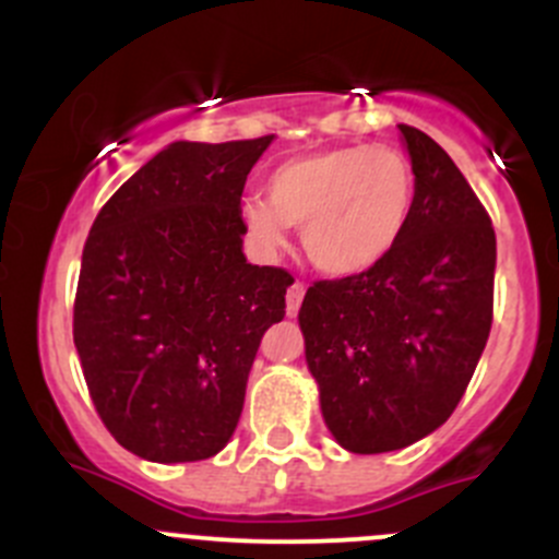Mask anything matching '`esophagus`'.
Here are the masks:
<instances>
[{
    "label": "esophagus",
    "mask_w": 559,
    "mask_h": 559,
    "mask_svg": "<svg viewBox=\"0 0 559 559\" xmlns=\"http://www.w3.org/2000/svg\"><path fill=\"white\" fill-rule=\"evenodd\" d=\"M302 297H306V284L295 281V284L289 286V292H286V313L297 316V311H300L302 306Z\"/></svg>",
    "instance_id": "34e87169"
}]
</instances>
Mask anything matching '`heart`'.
<instances>
[{"instance_id":"1","label":"heart","mask_w":559,"mask_h":559,"mask_svg":"<svg viewBox=\"0 0 559 559\" xmlns=\"http://www.w3.org/2000/svg\"><path fill=\"white\" fill-rule=\"evenodd\" d=\"M416 173L394 145H341L295 156L264 180L243 218L264 248L302 227L311 262L330 275H357L389 257L414 213Z\"/></svg>"}]
</instances>
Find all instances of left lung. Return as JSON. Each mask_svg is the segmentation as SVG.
I'll return each instance as SVG.
<instances>
[{
  "instance_id": "8db88e82",
  "label": "left lung",
  "mask_w": 559,
  "mask_h": 559,
  "mask_svg": "<svg viewBox=\"0 0 559 559\" xmlns=\"http://www.w3.org/2000/svg\"><path fill=\"white\" fill-rule=\"evenodd\" d=\"M416 173L403 238L365 273L316 281L300 308L321 414L343 449L381 454L430 436L473 379L495 292V229L452 156L400 123Z\"/></svg>"
}]
</instances>
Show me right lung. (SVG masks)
<instances>
[{
  "instance_id": "add662e5",
  "label": "right lung",
  "mask_w": 559,
  "mask_h": 559,
  "mask_svg": "<svg viewBox=\"0 0 559 559\" xmlns=\"http://www.w3.org/2000/svg\"><path fill=\"white\" fill-rule=\"evenodd\" d=\"M273 134L178 143L94 218L72 337L103 425L151 462L218 454L238 427L262 335L284 319L286 270L248 264L240 197Z\"/></svg>"
}]
</instances>
